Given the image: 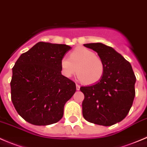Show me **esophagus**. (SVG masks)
<instances>
[{"mask_svg": "<svg viewBox=\"0 0 147 147\" xmlns=\"http://www.w3.org/2000/svg\"><path fill=\"white\" fill-rule=\"evenodd\" d=\"M80 86L78 85V84H76V89L77 90H80Z\"/></svg>", "mask_w": 147, "mask_h": 147, "instance_id": "obj_1", "label": "esophagus"}]
</instances>
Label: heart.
Here are the masks:
<instances>
[{
  "instance_id": "b5f03b06",
  "label": "heart",
  "mask_w": 147,
  "mask_h": 147,
  "mask_svg": "<svg viewBox=\"0 0 147 147\" xmlns=\"http://www.w3.org/2000/svg\"><path fill=\"white\" fill-rule=\"evenodd\" d=\"M62 74L70 78L78 73V78L85 84H94L102 77L105 67L102 60L94 52L83 47L75 48L69 54V58L61 59Z\"/></svg>"
}]
</instances>
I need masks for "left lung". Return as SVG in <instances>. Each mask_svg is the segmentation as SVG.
I'll return each instance as SVG.
<instances>
[{
	"label": "left lung",
	"mask_w": 147,
	"mask_h": 147,
	"mask_svg": "<svg viewBox=\"0 0 147 147\" xmlns=\"http://www.w3.org/2000/svg\"><path fill=\"white\" fill-rule=\"evenodd\" d=\"M96 51L105 70L94 85L81 86L83 116L86 121L111 126L125 118L133 105L136 78L131 64L111 47L102 43L83 45Z\"/></svg>",
	"instance_id": "left-lung-1"
}]
</instances>
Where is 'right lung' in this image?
I'll return each mask as SVG.
<instances>
[{"mask_svg": "<svg viewBox=\"0 0 147 147\" xmlns=\"http://www.w3.org/2000/svg\"><path fill=\"white\" fill-rule=\"evenodd\" d=\"M72 48L39 42L22 53L12 68L11 98L18 114L34 125H49L63 117L75 94V82L61 75V59Z\"/></svg>", "mask_w": 147, "mask_h": 147, "instance_id": "right-lung-1", "label": "right lung"}]
</instances>
